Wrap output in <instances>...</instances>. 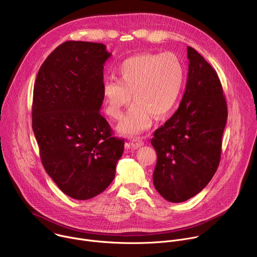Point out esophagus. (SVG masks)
I'll return each mask as SVG.
<instances>
[{
    "label": "esophagus",
    "mask_w": 257,
    "mask_h": 257,
    "mask_svg": "<svg viewBox=\"0 0 257 257\" xmlns=\"http://www.w3.org/2000/svg\"><path fill=\"white\" fill-rule=\"evenodd\" d=\"M130 144H131V146H132L133 149H138V148H141L142 145H144V141H143L141 138L136 137V138H133V139L131 140Z\"/></svg>",
    "instance_id": "1"
}]
</instances>
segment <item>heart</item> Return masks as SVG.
<instances>
[{"instance_id": "obj_1", "label": "heart", "mask_w": 257, "mask_h": 257, "mask_svg": "<svg viewBox=\"0 0 257 257\" xmlns=\"http://www.w3.org/2000/svg\"><path fill=\"white\" fill-rule=\"evenodd\" d=\"M120 80L108 79L102 86L105 114L119 119L123 107L135 100L118 125V131L135 136L151 128L155 115L169 116L178 104L185 83V67L173 53L139 54L123 61Z\"/></svg>"}]
</instances>
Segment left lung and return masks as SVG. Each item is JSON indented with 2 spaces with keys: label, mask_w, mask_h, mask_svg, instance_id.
<instances>
[{
  "label": "left lung",
  "mask_w": 257,
  "mask_h": 257,
  "mask_svg": "<svg viewBox=\"0 0 257 257\" xmlns=\"http://www.w3.org/2000/svg\"><path fill=\"white\" fill-rule=\"evenodd\" d=\"M186 89L175 114L154 133L158 156L153 175L157 191L183 202L199 193L213 177L222 153L228 108L215 70L193 48Z\"/></svg>",
  "instance_id": "obj_1"
}]
</instances>
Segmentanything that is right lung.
I'll use <instances>...</instances> for the list:
<instances>
[{"label": "right lung", "mask_w": 257, "mask_h": 257, "mask_svg": "<svg viewBox=\"0 0 257 257\" xmlns=\"http://www.w3.org/2000/svg\"><path fill=\"white\" fill-rule=\"evenodd\" d=\"M103 44L69 41L41 66L33 88L32 129L48 175L68 196L86 200L115 178L124 139L100 115Z\"/></svg>", "instance_id": "1"}]
</instances>
